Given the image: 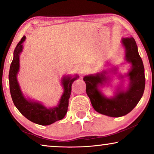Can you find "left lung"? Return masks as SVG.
I'll return each instance as SVG.
<instances>
[{
	"mask_svg": "<svg viewBox=\"0 0 154 154\" xmlns=\"http://www.w3.org/2000/svg\"><path fill=\"white\" fill-rule=\"evenodd\" d=\"M122 43L125 48L126 60L132 64V69L128 74L129 88L125 92H119L111 99L103 96L99 91L98 85H102L106 79L105 72L83 79L86 83V93L94 110L111 117H121L130 113L140 102L145 88L144 64L134 38H123Z\"/></svg>",
	"mask_w": 154,
	"mask_h": 154,
	"instance_id": "8db88e82",
	"label": "left lung"
}]
</instances>
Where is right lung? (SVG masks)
<instances>
[{
  "mask_svg": "<svg viewBox=\"0 0 154 154\" xmlns=\"http://www.w3.org/2000/svg\"><path fill=\"white\" fill-rule=\"evenodd\" d=\"M26 37L23 36L17 45L14 50V57L10 67L9 83L10 91L14 106L27 119L33 123L41 125H48L60 121L65 116L69 106V99L71 92V85L77 77L71 79L70 77L64 78L62 84L64 92L60 102L57 106L52 109H47L39 103L26 100L21 92L20 86L17 81V73L19 71V54L22 50V43Z\"/></svg>",
  "mask_w": 154,
  "mask_h": 154,
  "instance_id": "obj_1",
  "label": "right lung"
}]
</instances>
